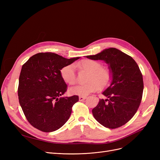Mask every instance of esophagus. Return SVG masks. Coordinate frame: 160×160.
Returning a JSON list of instances; mask_svg holds the SVG:
<instances>
[{
	"instance_id": "34e87169",
	"label": "esophagus",
	"mask_w": 160,
	"mask_h": 160,
	"mask_svg": "<svg viewBox=\"0 0 160 160\" xmlns=\"http://www.w3.org/2000/svg\"><path fill=\"white\" fill-rule=\"evenodd\" d=\"M86 98H87V97H85V96H79V99L80 101H81L85 100Z\"/></svg>"
}]
</instances>
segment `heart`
<instances>
[{"label":"heart","mask_w":160,"mask_h":160,"mask_svg":"<svg viewBox=\"0 0 160 160\" xmlns=\"http://www.w3.org/2000/svg\"><path fill=\"white\" fill-rule=\"evenodd\" d=\"M76 67L88 72L86 84L73 87L70 89L72 95L86 96L99 89H103L109 85L112 79V72L106 67H102L100 62L91 59H84L79 62ZM62 79L67 84L72 85L76 82L75 66L72 64L65 65L60 71Z\"/></svg>","instance_id":"b5f03b06"}]
</instances>
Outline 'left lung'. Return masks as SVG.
<instances>
[{
	"label": "left lung",
	"mask_w": 160,
	"mask_h": 160,
	"mask_svg": "<svg viewBox=\"0 0 160 160\" xmlns=\"http://www.w3.org/2000/svg\"><path fill=\"white\" fill-rule=\"evenodd\" d=\"M86 57L104 61L112 72L111 85L103 92L108 99H100L92 113L105 128L122 126L133 117L141 103L143 81L139 66L132 57L115 48Z\"/></svg>",
	"instance_id": "8db88e82"
}]
</instances>
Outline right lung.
Returning <instances> with one entry per match:
<instances>
[{
    "label": "right lung",
    "mask_w": 160,
    "mask_h": 160,
    "mask_svg": "<svg viewBox=\"0 0 160 160\" xmlns=\"http://www.w3.org/2000/svg\"><path fill=\"white\" fill-rule=\"evenodd\" d=\"M80 57L66 59L56 53L39 52L29 58L19 76V103L28 122L44 132L59 129L69 119L79 97H61L67 85L60 71Z\"/></svg>",
    "instance_id": "right-lung-1"
}]
</instances>
